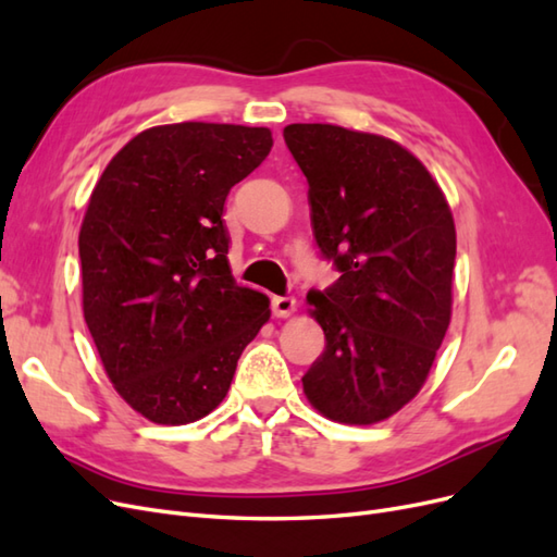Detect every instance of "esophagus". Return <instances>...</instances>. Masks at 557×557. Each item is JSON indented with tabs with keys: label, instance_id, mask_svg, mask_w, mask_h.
I'll return each mask as SVG.
<instances>
[{
	"label": "esophagus",
	"instance_id": "esophagus-1",
	"mask_svg": "<svg viewBox=\"0 0 557 557\" xmlns=\"http://www.w3.org/2000/svg\"><path fill=\"white\" fill-rule=\"evenodd\" d=\"M272 311L276 318H290L297 311V299L295 297H274Z\"/></svg>",
	"mask_w": 557,
	"mask_h": 557
}]
</instances>
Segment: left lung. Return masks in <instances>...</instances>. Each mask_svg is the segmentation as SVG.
<instances>
[{"label": "left lung", "mask_w": 557, "mask_h": 557, "mask_svg": "<svg viewBox=\"0 0 557 557\" xmlns=\"http://www.w3.org/2000/svg\"><path fill=\"white\" fill-rule=\"evenodd\" d=\"M309 181L315 242L342 276L309 293L325 350L301 376L334 423L374 425L423 387L453 311L455 223L411 150L327 123L283 129Z\"/></svg>", "instance_id": "8db88e82"}]
</instances>
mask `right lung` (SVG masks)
Instances as JSON below:
<instances>
[{
  "instance_id": "obj_1",
  "label": "right lung",
  "mask_w": 557,
  "mask_h": 557,
  "mask_svg": "<svg viewBox=\"0 0 557 557\" xmlns=\"http://www.w3.org/2000/svg\"><path fill=\"white\" fill-rule=\"evenodd\" d=\"M272 129L174 123L107 164L78 232L83 315L115 393L158 425L209 416L272 309L237 285L223 207Z\"/></svg>"
}]
</instances>
